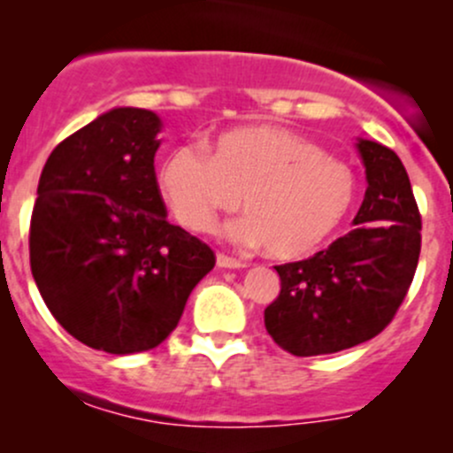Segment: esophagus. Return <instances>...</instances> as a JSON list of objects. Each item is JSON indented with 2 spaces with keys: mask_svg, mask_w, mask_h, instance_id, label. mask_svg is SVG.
<instances>
[{
  "mask_svg": "<svg viewBox=\"0 0 453 453\" xmlns=\"http://www.w3.org/2000/svg\"><path fill=\"white\" fill-rule=\"evenodd\" d=\"M217 265L221 269H243L245 267L243 260H236V258H232V256H226V254H217Z\"/></svg>",
  "mask_w": 453,
  "mask_h": 453,
  "instance_id": "esophagus-1",
  "label": "esophagus"
}]
</instances>
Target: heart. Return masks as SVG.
<instances>
[{
  "instance_id": "1",
  "label": "heart",
  "mask_w": 453,
  "mask_h": 453,
  "mask_svg": "<svg viewBox=\"0 0 453 453\" xmlns=\"http://www.w3.org/2000/svg\"><path fill=\"white\" fill-rule=\"evenodd\" d=\"M210 148L212 154L199 142H181L157 171L159 193L190 230H212L217 214L239 208L243 195L248 214L230 223V239L296 260L322 248L353 208V171L303 135L236 127Z\"/></svg>"
}]
</instances>
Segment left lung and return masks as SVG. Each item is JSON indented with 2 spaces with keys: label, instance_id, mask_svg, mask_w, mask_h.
Here are the masks:
<instances>
[{
  "label": "left lung",
  "instance_id": "8db88e82",
  "mask_svg": "<svg viewBox=\"0 0 453 453\" xmlns=\"http://www.w3.org/2000/svg\"><path fill=\"white\" fill-rule=\"evenodd\" d=\"M368 188L355 230L298 263L278 265L280 296L265 309L272 340L296 357L372 340L403 303L421 254V214L399 155L355 142Z\"/></svg>",
  "mask_w": 453,
  "mask_h": 453
}]
</instances>
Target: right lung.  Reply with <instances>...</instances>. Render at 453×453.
I'll list each match as a JSON object with an SVG mask.
<instances>
[{
  "label": "right lung",
  "instance_id": "1",
  "mask_svg": "<svg viewBox=\"0 0 453 453\" xmlns=\"http://www.w3.org/2000/svg\"><path fill=\"white\" fill-rule=\"evenodd\" d=\"M164 122L116 107L63 140L41 171L30 267L57 322L89 349L131 355L162 344L212 250L166 221L153 159Z\"/></svg>",
  "mask_w": 453,
  "mask_h": 453
}]
</instances>
